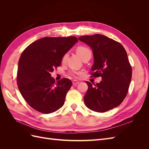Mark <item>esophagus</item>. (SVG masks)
<instances>
[{
	"label": "esophagus",
	"mask_w": 149,
	"mask_h": 149,
	"mask_svg": "<svg viewBox=\"0 0 149 149\" xmlns=\"http://www.w3.org/2000/svg\"><path fill=\"white\" fill-rule=\"evenodd\" d=\"M79 83V82L78 81H76V80H73V85H76V84H78Z\"/></svg>",
	"instance_id": "esophagus-1"
}]
</instances>
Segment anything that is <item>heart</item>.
Listing matches in <instances>:
<instances>
[{"label":"heart","mask_w":149,"mask_h":149,"mask_svg":"<svg viewBox=\"0 0 149 149\" xmlns=\"http://www.w3.org/2000/svg\"><path fill=\"white\" fill-rule=\"evenodd\" d=\"M76 53H77V54L79 56V57L81 58L84 55H86V54L89 53H91V52H90L89 49L87 48L84 47H79L77 48V49H76ZM68 56V53L65 54V55L63 56V58H62V61L63 62H65ZM78 74V73H76V72H75V71H71L70 73V74L72 75V76H76V75H77Z\"/></svg>","instance_id":"heart-1"}]
</instances>
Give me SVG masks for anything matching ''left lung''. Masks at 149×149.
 <instances>
[{
    "mask_svg": "<svg viewBox=\"0 0 149 149\" xmlns=\"http://www.w3.org/2000/svg\"><path fill=\"white\" fill-rule=\"evenodd\" d=\"M78 39L92 49V75L102 78L96 85L86 81V106L97 112L118 106L127 95L132 78V68L125 49L119 42L101 34L81 36Z\"/></svg>",
    "mask_w": 149,
    "mask_h": 149,
    "instance_id": "left-lung-1",
    "label": "left lung"
}]
</instances>
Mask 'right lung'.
<instances>
[{
    "label": "right lung",
    "mask_w": 149,
    "mask_h": 149,
    "mask_svg": "<svg viewBox=\"0 0 149 149\" xmlns=\"http://www.w3.org/2000/svg\"><path fill=\"white\" fill-rule=\"evenodd\" d=\"M78 42L74 37H44L22 52L18 63L17 85L26 102L36 111L49 114L63 106L71 81L63 78L55 82L50 73Z\"/></svg>",
    "instance_id": "add662e5"
}]
</instances>
